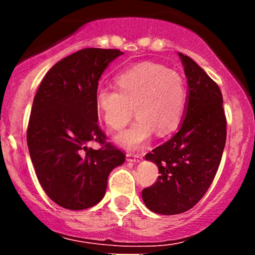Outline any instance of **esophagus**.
Segmentation results:
<instances>
[{
  "mask_svg": "<svg viewBox=\"0 0 255 255\" xmlns=\"http://www.w3.org/2000/svg\"><path fill=\"white\" fill-rule=\"evenodd\" d=\"M142 159V154L139 153H127V160L128 162L134 163V164H137L140 163V160Z\"/></svg>",
  "mask_w": 255,
  "mask_h": 255,
  "instance_id": "1",
  "label": "esophagus"
}]
</instances>
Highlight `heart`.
I'll return each instance as SVG.
<instances>
[{
    "label": "heart",
    "mask_w": 255,
    "mask_h": 255,
    "mask_svg": "<svg viewBox=\"0 0 255 255\" xmlns=\"http://www.w3.org/2000/svg\"><path fill=\"white\" fill-rule=\"evenodd\" d=\"M118 89L101 87L96 92L97 111L108 128L120 130L133 118L129 129L115 137L129 150L142 147L157 131L159 135L176 129L186 104V86L180 74L156 63H140L116 78Z\"/></svg>",
    "instance_id": "1"
}]
</instances>
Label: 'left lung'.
Instances as JSON below:
<instances>
[{"label":"left lung","instance_id":"obj_1","mask_svg":"<svg viewBox=\"0 0 255 255\" xmlns=\"http://www.w3.org/2000/svg\"><path fill=\"white\" fill-rule=\"evenodd\" d=\"M187 78L183 121L176 133L145 156L159 170L142 191L148 210L159 215L188 211L211 186L227 140V120L218 85L191 57L178 52Z\"/></svg>","mask_w":255,"mask_h":255}]
</instances>
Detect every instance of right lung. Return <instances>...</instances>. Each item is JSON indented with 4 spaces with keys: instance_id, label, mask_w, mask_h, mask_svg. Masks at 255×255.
Returning <instances> with one entry per match:
<instances>
[{
    "instance_id": "1",
    "label": "right lung",
    "mask_w": 255,
    "mask_h": 255,
    "mask_svg": "<svg viewBox=\"0 0 255 255\" xmlns=\"http://www.w3.org/2000/svg\"><path fill=\"white\" fill-rule=\"evenodd\" d=\"M124 54L87 48L62 58L39 85L27 128L32 164L44 192L68 210H85L104 198L108 176L125 163L124 152L105 144L95 98L98 80ZM92 141L105 146L88 147Z\"/></svg>"
}]
</instances>
